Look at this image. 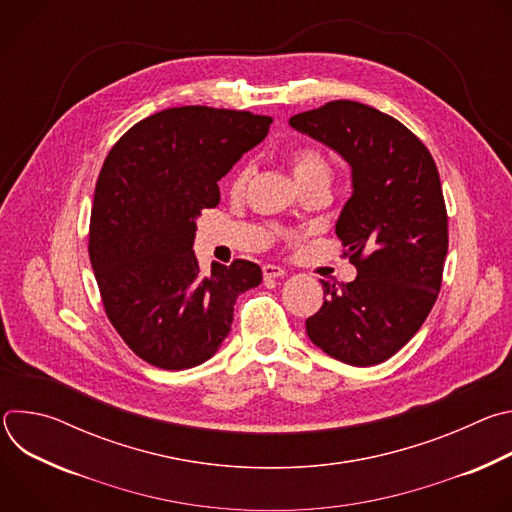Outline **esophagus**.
<instances>
[{
	"label": "esophagus",
	"mask_w": 512,
	"mask_h": 512,
	"mask_svg": "<svg viewBox=\"0 0 512 512\" xmlns=\"http://www.w3.org/2000/svg\"><path fill=\"white\" fill-rule=\"evenodd\" d=\"M285 269L279 265H263V277L265 279H275V277H283Z\"/></svg>",
	"instance_id": "esophagus-1"
}]
</instances>
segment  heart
Instances as JSON below:
<instances>
[{"mask_svg": "<svg viewBox=\"0 0 512 512\" xmlns=\"http://www.w3.org/2000/svg\"><path fill=\"white\" fill-rule=\"evenodd\" d=\"M291 160V170H294L296 180L300 182V186L314 182V180H328L332 178V164L330 160L318 150L312 148V145H304V148H296L289 156ZM251 176V166H243L235 180H233V188L235 190H243L247 180Z\"/></svg>", "mask_w": 512, "mask_h": 512, "instance_id": "obj_1", "label": "heart"}]
</instances>
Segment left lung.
Here are the masks:
<instances>
[{
  "mask_svg": "<svg viewBox=\"0 0 512 512\" xmlns=\"http://www.w3.org/2000/svg\"><path fill=\"white\" fill-rule=\"evenodd\" d=\"M289 125L352 168L336 235L358 275L340 287L322 281L326 300L306 332L332 358L373 367L415 336L440 294L448 255L440 174L415 133L369 105L330 101Z\"/></svg>",
  "mask_w": 512,
  "mask_h": 512,
  "instance_id": "1",
  "label": "left lung"
}]
</instances>
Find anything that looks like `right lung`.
I'll return each mask as SVG.
<instances>
[{
    "instance_id": "right-lung-1",
    "label": "right lung",
    "mask_w": 512,
    "mask_h": 512,
    "mask_svg": "<svg viewBox=\"0 0 512 512\" xmlns=\"http://www.w3.org/2000/svg\"><path fill=\"white\" fill-rule=\"evenodd\" d=\"M273 123L267 115L172 107L135 123L101 168L89 257L105 314L123 342L166 371L208 360L231 332L243 291L263 279L247 259L212 263L192 251L196 218L221 202V180Z\"/></svg>"
}]
</instances>
